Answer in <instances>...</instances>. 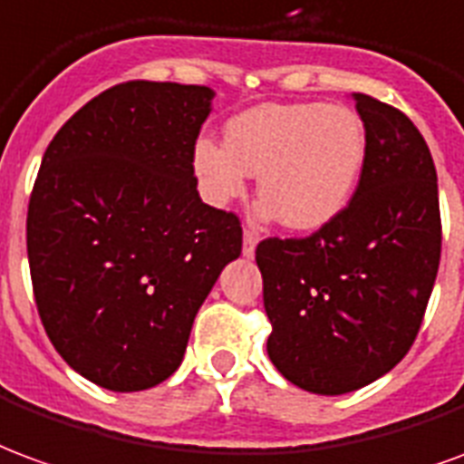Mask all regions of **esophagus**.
I'll return each instance as SVG.
<instances>
[{
  "mask_svg": "<svg viewBox=\"0 0 464 464\" xmlns=\"http://www.w3.org/2000/svg\"><path fill=\"white\" fill-rule=\"evenodd\" d=\"M256 242H259V237H256L252 229H245V235H242V255L255 256Z\"/></svg>",
  "mask_w": 464,
  "mask_h": 464,
  "instance_id": "1",
  "label": "esophagus"
}]
</instances>
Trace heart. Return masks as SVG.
Segmentation results:
<instances>
[{"instance_id":"obj_1","label":"heart","mask_w":464,"mask_h":464,"mask_svg":"<svg viewBox=\"0 0 464 464\" xmlns=\"http://www.w3.org/2000/svg\"><path fill=\"white\" fill-rule=\"evenodd\" d=\"M366 123L326 103H269L232 118L225 143L199 138L192 170L209 205L242 198L256 175L259 215L311 232L346 209L366 165Z\"/></svg>"}]
</instances>
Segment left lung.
<instances>
[{
  "label": "left lung",
  "mask_w": 464,
  "mask_h": 464,
  "mask_svg": "<svg viewBox=\"0 0 464 464\" xmlns=\"http://www.w3.org/2000/svg\"><path fill=\"white\" fill-rule=\"evenodd\" d=\"M351 98L368 155L348 208L306 239L256 246L272 321L266 353L289 383L319 395L358 391L403 361L440 265L430 148L401 111Z\"/></svg>",
  "instance_id": "1"
}]
</instances>
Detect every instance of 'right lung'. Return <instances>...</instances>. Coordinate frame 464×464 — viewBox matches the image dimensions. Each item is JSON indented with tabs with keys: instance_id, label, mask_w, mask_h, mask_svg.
Instances as JSON below:
<instances>
[{
	"instance_id": "1",
	"label": "right lung",
	"mask_w": 464,
	"mask_h": 464,
	"mask_svg": "<svg viewBox=\"0 0 464 464\" xmlns=\"http://www.w3.org/2000/svg\"><path fill=\"white\" fill-rule=\"evenodd\" d=\"M212 98L208 86L121 83L42 158L26 215L36 309L61 358L108 391L178 371L199 306L242 255L239 219L199 199L192 170Z\"/></svg>"
}]
</instances>
